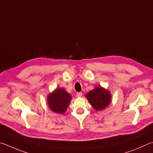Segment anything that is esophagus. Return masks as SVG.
<instances>
[{
    "label": "esophagus",
    "instance_id": "1",
    "mask_svg": "<svg viewBox=\"0 0 153 153\" xmlns=\"http://www.w3.org/2000/svg\"><path fill=\"white\" fill-rule=\"evenodd\" d=\"M76 96L78 97V98H80V97L82 96V92H77L76 94Z\"/></svg>",
    "mask_w": 153,
    "mask_h": 153
}]
</instances>
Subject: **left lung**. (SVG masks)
<instances>
[{"instance_id": "left-lung-1", "label": "left lung", "mask_w": 153, "mask_h": 153, "mask_svg": "<svg viewBox=\"0 0 153 153\" xmlns=\"http://www.w3.org/2000/svg\"><path fill=\"white\" fill-rule=\"evenodd\" d=\"M85 98L94 109L101 111L110 104L112 96L109 90L101 85H97L90 92L85 94Z\"/></svg>"}]
</instances>
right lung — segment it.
I'll return each instance as SVG.
<instances>
[{
  "label": "right lung",
  "instance_id": "right-lung-1",
  "mask_svg": "<svg viewBox=\"0 0 153 153\" xmlns=\"http://www.w3.org/2000/svg\"><path fill=\"white\" fill-rule=\"evenodd\" d=\"M71 100V96L64 88H56L48 95L50 110L57 114H64Z\"/></svg>",
  "mask_w": 153,
  "mask_h": 153
}]
</instances>
